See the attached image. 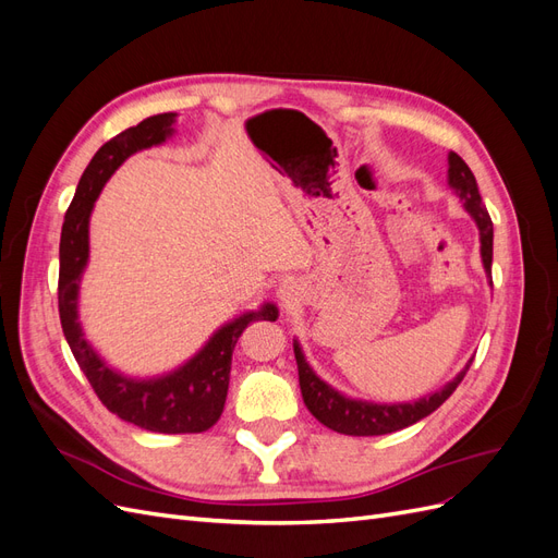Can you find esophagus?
I'll return each mask as SVG.
<instances>
[{"label":"esophagus","mask_w":558,"mask_h":558,"mask_svg":"<svg viewBox=\"0 0 558 558\" xmlns=\"http://www.w3.org/2000/svg\"><path fill=\"white\" fill-rule=\"evenodd\" d=\"M293 295H295V286H293V283H281V286H279V298H281V300L291 302Z\"/></svg>","instance_id":"1"}]
</instances>
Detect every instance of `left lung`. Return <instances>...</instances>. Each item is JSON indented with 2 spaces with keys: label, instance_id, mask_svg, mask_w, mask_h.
Here are the masks:
<instances>
[{
  "label": "left lung",
  "instance_id": "8db88e82",
  "mask_svg": "<svg viewBox=\"0 0 558 558\" xmlns=\"http://www.w3.org/2000/svg\"><path fill=\"white\" fill-rule=\"evenodd\" d=\"M449 170L447 181L449 189L463 202L465 211L475 218L480 228V253L484 263L486 277H492V258H494V223L492 216H488L486 207L482 205V195L477 189L475 174L470 172V167L459 154H449ZM295 361H298V377H300V391L302 400H305L307 410L320 421V424L328 426L330 430H337L342 435H386L408 428L424 416L433 414L440 404L456 391L465 377V373L472 365V359L465 363V367L456 375L449 384H445L440 391L430 396L418 398L414 402H367L359 398H347L344 393L335 391L330 384L320 379L314 369L310 367L305 353H302L300 342H293Z\"/></svg>",
  "mask_w": 558,
  "mask_h": 558
}]
</instances>
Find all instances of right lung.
<instances>
[{"label":"right lung","instance_id":"obj_1","mask_svg":"<svg viewBox=\"0 0 558 558\" xmlns=\"http://www.w3.org/2000/svg\"><path fill=\"white\" fill-rule=\"evenodd\" d=\"M177 113L150 116L140 125L116 134L93 156L83 172L70 209L64 214L60 234V279L58 307L60 324L78 367L88 377L97 398L105 408L134 424L154 433H202L209 430L223 412L232 351L240 335L253 320H277L279 310L265 302L258 312H246L218 328L207 344L193 359L179 365L172 373L158 377H130L113 369L83 335L78 320V291L81 277L86 272L90 256V214L95 199L105 183L132 154L158 146L174 134Z\"/></svg>","mask_w":558,"mask_h":558}]
</instances>
